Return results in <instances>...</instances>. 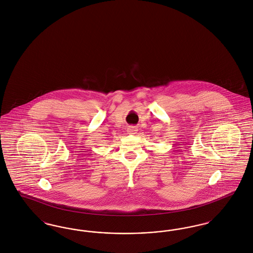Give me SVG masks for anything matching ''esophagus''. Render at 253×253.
I'll return each mask as SVG.
<instances>
[{"mask_svg":"<svg viewBox=\"0 0 253 253\" xmlns=\"http://www.w3.org/2000/svg\"><path fill=\"white\" fill-rule=\"evenodd\" d=\"M136 131H137V128H136V127H134V126H129V127H128V129H127V132H128V133H131V134L134 133V132H136Z\"/></svg>","mask_w":253,"mask_h":253,"instance_id":"obj_1","label":"esophagus"}]
</instances>
